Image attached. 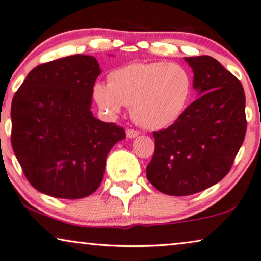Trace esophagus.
Instances as JSON below:
<instances>
[{
    "mask_svg": "<svg viewBox=\"0 0 261 261\" xmlns=\"http://www.w3.org/2000/svg\"><path fill=\"white\" fill-rule=\"evenodd\" d=\"M138 135H140V131H137V130H131V128L126 130V137L127 138H135V137H137Z\"/></svg>",
    "mask_w": 261,
    "mask_h": 261,
    "instance_id": "obj_1",
    "label": "esophagus"
}]
</instances>
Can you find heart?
Listing matches in <instances>:
<instances>
[{
	"label": "heart",
	"mask_w": 261,
	"mask_h": 261,
	"mask_svg": "<svg viewBox=\"0 0 261 261\" xmlns=\"http://www.w3.org/2000/svg\"><path fill=\"white\" fill-rule=\"evenodd\" d=\"M192 94V79L181 65L166 62L128 63L114 69L109 83L93 87L95 102L109 116L130 106L136 124L148 130L171 126L182 116Z\"/></svg>",
	"instance_id": "heart-1"
}]
</instances>
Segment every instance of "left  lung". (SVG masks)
Listing matches in <instances>:
<instances>
[{
    "label": "left lung",
    "mask_w": 261,
    "mask_h": 261,
    "mask_svg": "<svg viewBox=\"0 0 261 261\" xmlns=\"http://www.w3.org/2000/svg\"><path fill=\"white\" fill-rule=\"evenodd\" d=\"M185 61L199 98L174 124L155 131V152L147 166L151 185L169 196H189L221 181L247 127L241 82L210 56Z\"/></svg>",
    "instance_id": "obj_1"
}]
</instances>
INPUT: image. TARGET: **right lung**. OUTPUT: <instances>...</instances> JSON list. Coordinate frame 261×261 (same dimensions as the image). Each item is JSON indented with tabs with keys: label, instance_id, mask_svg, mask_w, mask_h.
<instances>
[{
	"label": "right lung",
	"instance_id": "1",
	"mask_svg": "<svg viewBox=\"0 0 261 261\" xmlns=\"http://www.w3.org/2000/svg\"><path fill=\"white\" fill-rule=\"evenodd\" d=\"M101 72L93 56L74 55L32 69L13 98L12 147L39 192L80 199L96 191L106 158L123 127L93 116V87Z\"/></svg>",
	"mask_w": 261,
	"mask_h": 261
}]
</instances>
